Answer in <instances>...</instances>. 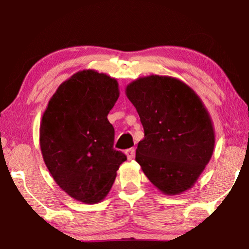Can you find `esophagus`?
<instances>
[{
    "mask_svg": "<svg viewBox=\"0 0 249 249\" xmlns=\"http://www.w3.org/2000/svg\"><path fill=\"white\" fill-rule=\"evenodd\" d=\"M126 157H127L128 160H132L135 157V149L134 148H129L125 151Z\"/></svg>",
    "mask_w": 249,
    "mask_h": 249,
    "instance_id": "34e87169",
    "label": "esophagus"
}]
</instances>
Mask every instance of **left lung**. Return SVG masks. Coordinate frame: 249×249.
Returning <instances> with one entry per match:
<instances>
[{
  "instance_id": "left-lung-1",
  "label": "left lung",
  "mask_w": 249,
  "mask_h": 249,
  "mask_svg": "<svg viewBox=\"0 0 249 249\" xmlns=\"http://www.w3.org/2000/svg\"><path fill=\"white\" fill-rule=\"evenodd\" d=\"M145 137L136 161L168 196L190 189L212 157L215 137L208 109L190 87L166 75H149L126 87Z\"/></svg>"
}]
</instances>
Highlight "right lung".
<instances>
[{
  "label": "right lung",
  "instance_id": "right-lung-1",
  "mask_svg": "<svg viewBox=\"0 0 249 249\" xmlns=\"http://www.w3.org/2000/svg\"><path fill=\"white\" fill-rule=\"evenodd\" d=\"M116 79L82 70L62 82L41 119L39 142L53 180L73 199L94 204L111 190L126 159L113 148L107 114L119 99Z\"/></svg>",
  "mask_w": 249,
  "mask_h": 249
}]
</instances>
